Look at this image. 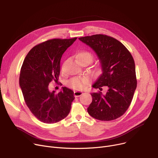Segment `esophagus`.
I'll use <instances>...</instances> for the list:
<instances>
[{"mask_svg":"<svg viewBox=\"0 0 158 158\" xmlns=\"http://www.w3.org/2000/svg\"><path fill=\"white\" fill-rule=\"evenodd\" d=\"M82 94H83V92H82V91H80V90H77V91H74V96L75 97H78L79 96H81Z\"/></svg>","mask_w":158,"mask_h":158,"instance_id":"esophagus-1","label":"esophagus"}]
</instances>
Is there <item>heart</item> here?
Instances as JSON below:
<instances>
[{
	"instance_id": "1",
	"label": "heart",
	"mask_w": 158,
	"mask_h": 158,
	"mask_svg": "<svg viewBox=\"0 0 158 158\" xmlns=\"http://www.w3.org/2000/svg\"><path fill=\"white\" fill-rule=\"evenodd\" d=\"M76 59L86 60L90 62L91 60H92V55L88 51H82V52H78L76 54ZM86 82L87 81L85 79H73L70 82L69 85L73 89H78L83 88L86 84Z\"/></svg>"
}]
</instances>
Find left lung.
<instances>
[{
  "mask_svg": "<svg viewBox=\"0 0 158 158\" xmlns=\"http://www.w3.org/2000/svg\"><path fill=\"white\" fill-rule=\"evenodd\" d=\"M79 40L94 50L101 63L102 73L92 87L108 88L104 95L91 93L92 102L88 113L98 120L117 119L128 109L136 88L133 57L121 42L110 36L95 35Z\"/></svg>",
  "mask_w": 158,
  "mask_h": 158,
  "instance_id": "left-lung-1",
  "label": "left lung"
}]
</instances>
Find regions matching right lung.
I'll use <instances>...</instances> for the list:
<instances>
[{
    "instance_id": "obj_1",
    "label": "right lung",
    "mask_w": 158,
    "mask_h": 158,
    "mask_svg": "<svg viewBox=\"0 0 158 158\" xmlns=\"http://www.w3.org/2000/svg\"><path fill=\"white\" fill-rule=\"evenodd\" d=\"M77 38L53 39L33 47L23 62L19 85L27 107L40 121L54 123L68 116L73 92L66 87L56 94L48 85L58 82L62 55Z\"/></svg>"
}]
</instances>
